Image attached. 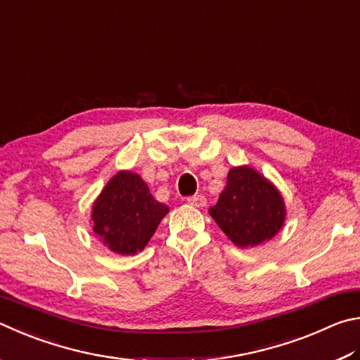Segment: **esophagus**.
Instances as JSON below:
<instances>
[{
  "instance_id": "1",
  "label": "esophagus",
  "mask_w": 360,
  "mask_h": 360,
  "mask_svg": "<svg viewBox=\"0 0 360 360\" xmlns=\"http://www.w3.org/2000/svg\"><path fill=\"white\" fill-rule=\"evenodd\" d=\"M186 200H188V204L193 207H204L207 204V199H205V196H202V194H196V196L188 198Z\"/></svg>"
}]
</instances>
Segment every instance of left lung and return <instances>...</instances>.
I'll return each instance as SVG.
<instances>
[{
  "label": "left lung",
  "mask_w": 360,
  "mask_h": 360,
  "mask_svg": "<svg viewBox=\"0 0 360 360\" xmlns=\"http://www.w3.org/2000/svg\"><path fill=\"white\" fill-rule=\"evenodd\" d=\"M209 213L232 243L248 248L278 234L286 209L280 191L266 176L240 166L229 170L226 188Z\"/></svg>",
  "instance_id": "left-lung-1"
}]
</instances>
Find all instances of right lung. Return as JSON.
I'll return each instance as SVG.
<instances>
[{"instance_id": "obj_1", "label": "right lung", "mask_w": 360, "mask_h": 360, "mask_svg": "<svg viewBox=\"0 0 360 360\" xmlns=\"http://www.w3.org/2000/svg\"><path fill=\"white\" fill-rule=\"evenodd\" d=\"M169 207L151 196L141 175L120 170L94 200V234L117 255H136L147 247Z\"/></svg>"}]
</instances>
